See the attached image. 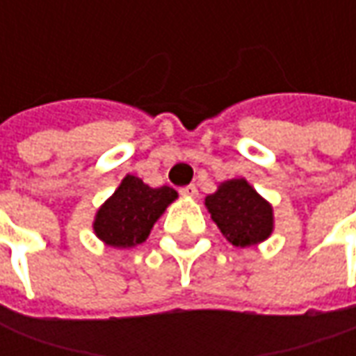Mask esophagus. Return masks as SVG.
Masks as SVG:
<instances>
[{
    "mask_svg": "<svg viewBox=\"0 0 356 356\" xmlns=\"http://www.w3.org/2000/svg\"><path fill=\"white\" fill-rule=\"evenodd\" d=\"M179 193L183 194V196H186V198H196V196H198V188H196L194 185H186L183 186Z\"/></svg>",
    "mask_w": 356,
    "mask_h": 356,
    "instance_id": "34e87169",
    "label": "esophagus"
}]
</instances>
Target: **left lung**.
<instances>
[{
	"label": "left lung",
	"mask_w": 356,
	"mask_h": 356,
	"mask_svg": "<svg viewBox=\"0 0 356 356\" xmlns=\"http://www.w3.org/2000/svg\"><path fill=\"white\" fill-rule=\"evenodd\" d=\"M206 208L232 246L248 248L267 240L275 227L273 206L246 179H231L206 196Z\"/></svg>",
	"instance_id": "1"
}]
</instances>
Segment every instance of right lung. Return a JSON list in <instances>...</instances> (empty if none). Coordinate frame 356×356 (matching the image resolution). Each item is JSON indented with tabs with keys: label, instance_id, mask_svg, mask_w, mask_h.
Returning <instances> with one entry per match:
<instances>
[{
	"label": "right lung",
	"instance_id": "1",
	"mask_svg": "<svg viewBox=\"0 0 356 356\" xmlns=\"http://www.w3.org/2000/svg\"><path fill=\"white\" fill-rule=\"evenodd\" d=\"M177 198L171 186L152 188L135 175H125L114 194L102 204L93 231L112 248H133L148 238L154 223Z\"/></svg>",
	"mask_w": 356,
	"mask_h": 356
}]
</instances>
